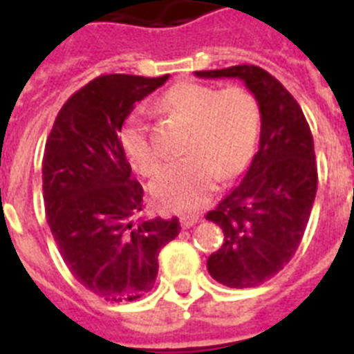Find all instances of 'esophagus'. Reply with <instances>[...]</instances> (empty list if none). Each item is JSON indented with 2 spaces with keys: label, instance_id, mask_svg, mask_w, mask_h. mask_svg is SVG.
Here are the masks:
<instances>
[{
  "label": "esophagus",
  "instance_id": "1",
  "mask_svg": "<svg viewBox=\"0 0 354 354\" xmlns=\"http://www.w3.org/2000/svg\"><path fill=\"white\" fill-rule=\"evenodd\" d=\"M196 222H198V215H189V213L187 215H185V213H183V215H180V224H182V227H185V230L191 226H194Z\"/></svg>",
  "mask_w": 354,
  "mask_h": 354
}]
</instances>
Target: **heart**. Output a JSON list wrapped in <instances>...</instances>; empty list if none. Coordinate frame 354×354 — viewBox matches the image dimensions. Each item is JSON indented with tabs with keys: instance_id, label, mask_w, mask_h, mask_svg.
Here are the masks:
<instances>
[{
	"instance_id": "b5f03b06",
	"label": "heart",
	"mask_w": 354,
	"mask_h": 354,
	"mask_svg": "<svg viewBox=\"0 0 354 354\" xmlns=\"http://www.w3.org/2000/svg\"><path fill=\"white\" fill-rule=\"evenodd\" d=\"M163 104L191 124L185 156L160 172L150 194L161 209H194L209 198L218 178L241 174L252 161L261 132L257 99L241 86L218 90L200 82H180L163 95ZM121 149L132 169L152 176L161 156L149 122L133 113L119 133Z\"/></svg>"
}]
</instances>
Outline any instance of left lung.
I'll use <instances>...</instances> for the list:
<instances>
[{
	"label": "left lung",
	"instance_id": "1",
	"mask_svg": "<svg viewBox=\"0 0 354 354\" xmlns=\"http://www.w3.org/2000/svg\"><path fill=\"white\" fill-rule=\"evenodd\" d=\"M200 79H241L257 99L261 139L242 182L207 213L224 241L207 259L213 279L253 288L288 264L313 211L318 169L308 122L279 80L257 66L194 71Z\"/></svg>",
	"mask_w": 354,
	"mask_h": 354
}]
</instances>
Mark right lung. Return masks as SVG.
Segmentation results:
<instances>
[{
  "instance_id": "right-lung-1",
  "label": "right lung",
  "mask_w": 354,
  "mask_h": 354,
  "mask_svg": "<svg viewBox=\"0 0 354 354\" xmlns=\"http://www.w3.org/2000/svg\"><path fill=\"white\" fill-rule=\"evenodd\" d=\"M167 79L101 75L69 97L47 138V224L75 279L106 301H133L149 292L160 250L182 230L176 216L133 221L143 209V187L119 141L133 104Z\"/></svg>"
}]
</instances>
